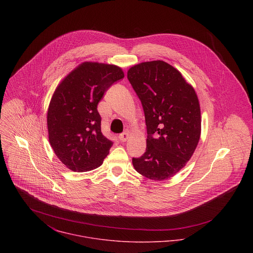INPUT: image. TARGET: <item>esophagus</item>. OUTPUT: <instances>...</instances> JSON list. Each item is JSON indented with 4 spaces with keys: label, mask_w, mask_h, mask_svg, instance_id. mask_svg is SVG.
Returning <instances> with one entry per match:
<instances>
[{
    "label": "esophagus",
    "mask_w": 253,
    "mask_h": 253,
    "mask_svg": "<svg viewBox=\"0 0 253 253\" xmlns=\"http://www.w3.org/2000/svg\"><path fill=\"white\" fill-rule=\"evenodd\" d=\"M128 136H129V132H128V131H126V132L122 133V134L119 136V139H120L121 142H126V141L127 140Z\"/></svg>",
    "instance_id": "1"
}]
</instances>
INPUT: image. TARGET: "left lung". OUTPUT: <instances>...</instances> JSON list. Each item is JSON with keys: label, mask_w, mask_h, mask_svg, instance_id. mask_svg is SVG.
I'll return each instance as SVG.
<instances>
[{"label": "left lung", "mask_w": 253, "mask_h": 253, "mask_svg": "<svg viewBox=\"0 0 253 253\" xmlns=\"http://www.w3.org/2000/svg\"><path fill=\"white\" fill-rule=\"evenodd\" d=\"M127 79L141 100L147 126L146 152L132 159L151 180L174 176L192 158L202 132L198 95L176 68L163 60L130 67Z\"/></svg>", "instance_id": "1"}]
</instances>
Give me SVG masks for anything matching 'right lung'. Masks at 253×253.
<instances>
[{"mask_svg":"<svg viewBox=\"0 0 253 253\" xmlns=\"http://www.w3.org/2000/svg\"><path fill=\"white\" fill-rule=\"evenodd\" d=\"M124 77L117 65L85 61L56 86L47 109V135L56 157L70 170L90 171L107 157L113 142L101 132L97 105Z\"/></svg>","mask_w":253,"mask_h":253,"instance_id":"obj_1","label":"right lung"}]
</instances>
